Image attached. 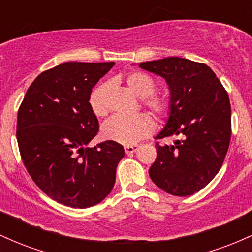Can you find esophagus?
<instances>
[{
  "label": "esophagus",
  "mask_w": 252,
  "mask_h": 252,
  "mask_svg": "<svg viewBox=\"0 0 252 252\" xmlns=\"http://www.w3.org/2000/svg\"><path fill=\"white\" fill-rule=\"evenodd\" d=\"M138 146L137 144H132V146H126L124 147V152H126V154H132V153H135L136 150H137Z\"/></svg>",
  "instance_id": "34e87169"
}]
</instances>
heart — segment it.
Segmentation results:
<instances>
[{
  "label": "heart",
  "mask_w": 252,
  "mask_h": 252,
  "mask_svg": "<svg viewBox=\"0 0 252 252\" xmlns=\"http://www.w3.org/2000/svg\"><path fill=\"white\" fill-rule=\"evenodd\" d=\"M126 84L128 89L137 97L142 98V103L153 114L163 116L168 112L169 102L166 96L154 94L156 84L149 74L141 71H132L126 74ZM109 84H102L92 91L90 96V106L96 116H104L108 112L106 91ZM155 124L152 117L146 114L126 117L116 115L109 118L102 126V135L105 140L124 146H132L154 131Z\"/></svg>",
  "instance_id": "1"
}]
</instances>
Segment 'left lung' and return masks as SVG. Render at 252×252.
<instances>
[{
	"instance_id": "1",
	"label": "left lung",
	"mask_w": 252,
	"mask_h": 252,
	"mask_svg": "<svg viewBox=\"0 0 252 252\" xmlns=\"http://www.w3.org/2000/svg\"><path fill=\"white\" fill-rule=\"evenodd\" d=\"M166 80L169 111L155 138L181 136L172 146L156 144L158 156L149 169L156 186L186 196L204 189L224 162L231 137L227 92L207 65L179 57L140 63Z\"/></svg>"
}]
</instances>
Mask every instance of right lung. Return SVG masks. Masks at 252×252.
<instances>
[{
    "instance_id": "add662e5",
    "label": "right lung",
    "mask_w": 252,
    "mask_h": 252,
    "mask_svg": "<svg viewBox=\"0 0 252 252\" xmlns=\"http://www.w3.org/2000/svg\"><path fill=\"white\" fill-rule=\"evenodd\" d=\"M114 65L68 62L42 72L17 112L16 138L26 168L43 193L65 206H94L115 185L123 147L112 141L88 147L99 130L90 94Z\"/></svg>"
}]
</instances>
